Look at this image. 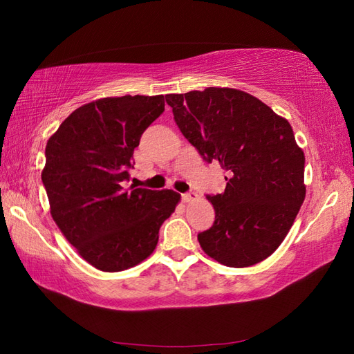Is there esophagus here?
<instances>
[{"label": "esophagus", "instance_id": "1", "mask_svg": "<svg viewBox=\"0 0 354 354\" xmlns=\"http://www.w3.org/2000/svg\"><path fill=\"white\" fill-rule=\"evenodd\" d=\"M199 199V194L196 192H189L183 194V201L184 202H196Z\"/></svg>", "mask_w": 354, "mask_h": 354}]
</instances>
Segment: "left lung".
I'll list each match as a JSON object with an SVG mask.
<instances>
[{"label":"left lung","mask_w":354,"mask_h":354,"mask_svg":"<svg viewBox=\"0 0 354 354\" xmlns=\"http://www.w3.org/2000/svg\"><path fill=\"white\" fill-rule=\"evenodd\" d=\"M165 102L202 158L227 171L225 190L207 196L216 217L198 234L201 248L230 268L268 259L306 198V158L292 126L257 97L234 88L169 94Z\"/></svg>","instance_id":"1"}]
</instances>
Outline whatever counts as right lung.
<instances>
[{
    "mask_svg": "<svg viewBox=\"0 0 354 354\" xmlns=\"http://www.w3.org/2000/svg\"><path fill=\"white\" fill-rule=\"evenodd\" d=\"M162 112L164 95L104 97L73 111L45 147L42 183L53 221L80 257L103 272L147 259L181 201L173 190L123 187L133 149Z\"/></svg>",
    "mask_w": 354,
    "mask_h": 354,
    "instance_id": "obj_1",
    "label": "right lung"
}]
</instances>
